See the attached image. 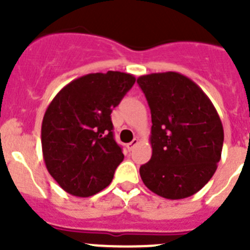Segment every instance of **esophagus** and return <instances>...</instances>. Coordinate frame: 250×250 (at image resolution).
I'll return each mask as SVG.
<instances>
[{
  "label": "esophagus",
  "mask_w": 250,
  "mask_h": 250,
  "mask_svg": "<svg viewBox=\"0 0 250 250\" xmlns=\"http://www.w3.org/2000/svg\"><path fill=\"white\" fill-rule=\"evenodd\" d=\"M138 144H139V139H134L131 143H129V144L126 145V147L130 150V151H131V150H134V147H135Z\"/></svg>",
  "instance_id": "34e87169"
}]
</instances>
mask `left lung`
I'll list each match as a JSON object with an SVG mask.
<instances>
[{
    "label": "left lung",
    "instance_id": "8db88e82",
    "mask_svg": "<svg viewBox=\"0 0 250 250\" xmlns=\"http://www.w3.org/2000/svg\"><path fill=\"white\" fill-rule=\"evenodd\" d=\"M151 111L152 155L141 165L143 183L167 199H184L202 189L222 158L224 130L213 103L179 72L138 77Z\"/></svg>",
    "mask_w": 250,
    "mask_h": 250
}]
</instances>
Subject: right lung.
Returning a JSON list of instances; mask_svg holds the SVG:
<instances>
[{
    "label": "right lung",
    "instance_id": "add662e5",
    "mask_svg": "<svg viewBox=\"0 0 250 250\" xmlns=\"http://www.w3.org/2000/svg\"><path fill=\"white\" fill-rule=\"evenodd\" d=\"M135 80L120 71L83 75L47 106L41 126L43 160L66 193L91 196L111 183L124 160L114 140L111 112Z\"/></svg>",
    "mask_w": 250,
    "mask_h": 250
}]
</instances>
